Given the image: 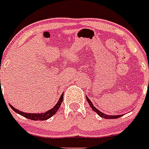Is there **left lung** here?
Instances as JSON below:
<instances>
[{
    "label": "left lung",
    "instance_id": "obj_1",
    "mask_svg": "<svg viewBox=\"0 0 149 149\" xmlns=\"http://www.w3.org/2000/svg\"><path fill=\"white\" fill-rule=\"evenodd\" d=\"M86 98H87V101L88 102V103H89L90 106H91V108L92 109L93 111H95L97 114H98V116H100L102 118H105V119H117V118H120V116H122V115H117V116H110V115H105V113H103V112H100L99 110L97 109V108H95V106H94V105L92 104V102L90 101V99L88 98L87 97H86Z\"/></svg>",
    "mask_w": 149,
    "mask_h": 149
}]
</instances>
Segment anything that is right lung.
I'll use <instances>...</instances> for the list:
<instances>
[{
	"instance_id": "right-lung-1",
	"label": "right lung",
	"mask_w": 149,
	"mask_h": 149,
	"mask_svg": "<svg viewBox=\"0 0 149 149\" xmlns=\"http://www.w3.org/2000/svg\"><path fill=\"white\" fill-rule=\"evenodd\" d=\"M0 85H1V79H0ZM63 101V94L61 95L58 102H57L56 105H54V107L52 108V109L48 110L47 112H43V113H27V112H23L22 111H19V110L16 109L15 108H14L12 105H10V107L14 110L15 112L19 113V115L22 116L24 117L29 119V120H48L49 118H51L52 116H54L56 112L59 109L60 105H62V102Z\"/></svg>"
}]
</instances>
